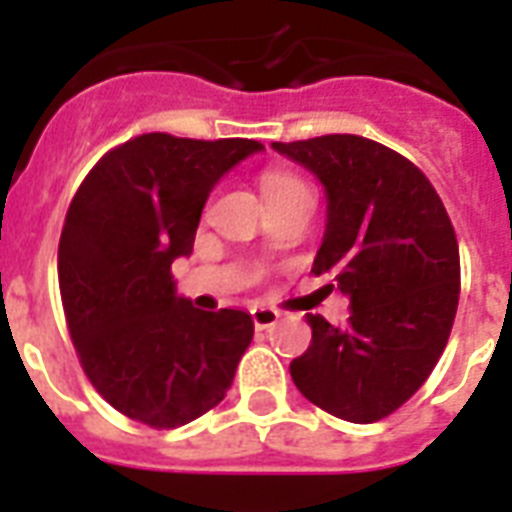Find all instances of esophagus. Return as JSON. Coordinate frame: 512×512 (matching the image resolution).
<instances>
[{
  "mask_svg": "<svg viewBox=\"0 0 512 512\" xmlns=\"http://www.w3.org/2000/svg\"><path fill=\"white\" fill-rule=\"evenodd\" d=\"M249 313H252V321H255L257 329L273 327V324L281 319V313L276 311V308H268V305H255Z\"/></svg>",
  "mask_w": 512,
  "mask_h": 512,
  "instance_id": "esophagus-1",
  "label": "esophagus"
}]
</instances>
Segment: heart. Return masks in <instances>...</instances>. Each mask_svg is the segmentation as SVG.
<instances>
[{
  "mask_svg": "<svg viewBox=\"0 0 512 512\" xmlns=\"http://www.w3.org/2000/svg\"><path fill=\"white\" fill-rule=\"evenodd\" d=\"M292 183H300V180L292 175H268L265 177L263 188H273V185H292Z\"/></svg>",
  "mask_w": 512,
  "mask_h": 512,
  "instance_id": "heart-1",
  "label": "heart"
}]
</instances>
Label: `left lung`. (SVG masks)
I'll list each match as a JSON object with an SVG mask.
<instances>
[{
  "label": "left lung",
  "instance_id": "1",
  "mask_svg": "<svg viewBox=\"0 0 512 512\" xmlns=\"http://www.w3.org/2000/svg\"><path fill=\"white\" fill-rule=\"evenodd\" d=\"M319 177L327 225L311 271L350 300L348 327L308 316L311 345L289 364L297 390L340 420L377 422L420 390L460 303V249L430 180L358 138L271 143Z\"/></svg>",
  "mask_w": 512,
  "mask_h": 512
}]
</instances>
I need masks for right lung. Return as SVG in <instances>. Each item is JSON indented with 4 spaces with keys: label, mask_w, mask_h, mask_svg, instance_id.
Wrapping results in <instances>:
<instances>
[{
    "label": "right lung",
    "mask_w": 512,
    "mask_h": 512,
    "mask_svg": "<svg viewBox=\"0 0 512 512\" xmlns=\"http://www.w3.org/2000/svg\"><path fill=\"white\" fill-rule=\"evenodd\" d=\"M263 143L148 132L79 185L58 247L68 332L100 396L151 428H180L225 398L255 335L247 311H199L172 263L193 252L209 193Z\"/></svg>",
    "instance_id": "1"
}]
</instances>
